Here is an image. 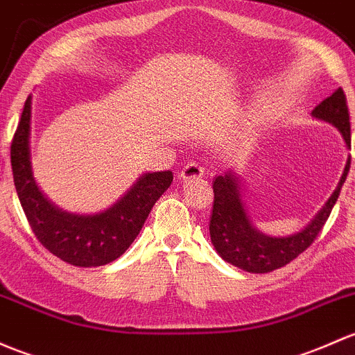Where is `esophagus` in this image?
Listing matches in <instances>:
<instances>
[{"instance_id":"34e87169","label":"esophagus","mask_w":355,"mask_h":355,"mask_svg":"<svg viewBox=\"0 0 355 355\" xmlns=\"http://www.w3.org/2000/svg\"><path fill=\"white\" fill-rule=\"evenodd\" d=\"M204 177V168L197 163H189V165L184 166V170L180 171V178L184 182H192L199 180V178Z\"/></svg>"}]
</instances>
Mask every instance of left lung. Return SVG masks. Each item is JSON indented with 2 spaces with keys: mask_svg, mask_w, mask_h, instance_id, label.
Listing matches in <instances>:
<instances>
[{
  "mask_svg": "<svg viewBox=\"0 0 355 355\" xmlns=\"http://www.w3.org/2000/svg\"><path fill=\"white\" fill-rule=\"evenodd\" d=\"M311 117L337 128L344 137L347 149H350V121L344 89H335L328 98L318 103L313 109ZM349 168L350 155L347 156L340 182L334 193L328 197L325 206L316 212L315 218L303 230L287 236H270L253 225L245 207L241 178L236 171L227 170L223 175H218L212 184L214 206H212L211 225H209L211 241L216 252L227 263L252 274H267L287 266L291 260L301 255L320 234L340 196Z\"/></svg>",
  "mask_w": 355,
  "mask_h": 355,
  "instance_id": "left-lung-1",
  "label": "left lung"
}]
</instances>
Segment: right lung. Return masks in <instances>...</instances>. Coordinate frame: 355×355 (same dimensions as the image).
Listing matches in <instances>:
<instances>
[{
	"mask_svg": "<svg viewBox=\"0 0 355 355\" xmlns=\"http://www.w3.org/2000/svg\"><path fill=\"white\" fill-rule=\"evenodd\" d=\"M32 95L25 102L11 143V170L18 199L30 227L52 255L74 267H100L114 262L136 240L149 212L170 187L173 173H143L128 192L105 211L76 214L62 211L37 185L30 153Z\"/></svg>",
	"mask_w": 355,
	"mask_h": 355,
	"instance_id": "add662e5",
	"label": "right lung"
}]
</instances>
